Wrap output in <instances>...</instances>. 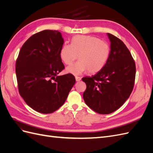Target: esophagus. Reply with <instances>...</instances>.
Here are the masks:
<instances>
[{"instance_id":"34e87169","label":"esophagus","mask_w":153,"mask_h":153,"mask_svg":"<svg viewBox=\"0 0 153 153\" xmlns=\"http://www.w3.org/2000/svg\"><path fill=\"white\" fill-rule=\"evenodd\" d=\"M75 79H76V81H80V80H81V77H80V76H75Z\"/></svg>"}]
</instances>
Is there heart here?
I'll return each instance as SVG.
<instances>
[{
  "mask_svg": "<svg viewBox=\"0 0 153 153\" xmlns=\"http://www.w3.org/2000/svg\"><path fill=\"white\" fill-rule=\"evenodd\" d=\"M110 52L109 45L92 36H74L71 43H66L60 50V57L67 65L78 58L80 60L66 68L67 72L80 75L88 70L94 73L100 71L107 62Z\"/></svg>",
  "mask_w": 153,
  "mask_h": 153,
  "instance_id": "obj_1",
  "label": "heart"
}]
</instances>
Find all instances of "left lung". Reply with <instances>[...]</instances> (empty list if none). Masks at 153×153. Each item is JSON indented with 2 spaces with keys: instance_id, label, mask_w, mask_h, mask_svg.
I'll list each match as a JSON object with an SVG mask.
<instances>
[{
  "instance_id": "1",
  "label": "left lung",
  "mask_w": 153,
  "mask_h": 153,
  "mask_svg": "<svg viewBox=\"0 0 153 153\" xmlns=\"http://www.w3.org/2000/svg\"><path fill=\"white\" fill-rule=\"evenodd\" d=\"M110 41L109 57L95 75L85 76L83 98L86 105L100 114H109L124 103L133 91L136 66L126 46L117 37L107 33Z\"/></svg>"
}]
</instances>
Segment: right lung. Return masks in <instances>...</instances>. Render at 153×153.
Masks as SVG:
<instances>
[{"label": "right lung", "instance_id": "add662e5", "mask_svg": "<svg viewBox=\"0 0 153 153\" xmlns=\"http://www.w3.org/2000/svg\"><path fill=\"white\" fill-rule=\"evenodd\" d=\"M64 39L58 30L38 32L23 45L16 62L18 91L36 112L51 114L64 103L75 84L72 74L58 76L64 69L60 57Z\"/></svg>", "mask_w": 153, "mask_h": 153}]
</instances>
